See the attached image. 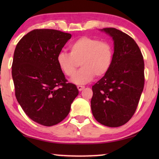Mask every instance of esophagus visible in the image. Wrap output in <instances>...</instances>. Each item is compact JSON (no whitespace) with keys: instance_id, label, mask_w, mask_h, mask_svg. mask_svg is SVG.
Here are the masks:
<instances>
[{"instance_id":"esophagus-1","label":"esophagus","mask_w":159,"mask_h":159,"mask_svg":"<svg viewBox=\"0 0 159 159\" xmlns=\"http://www.w3.org/2000/svg\"><path fill=\"white\" fill-rule=\"evenodd\" d=\"M84 88V86H81V85L77 86V89H78V90H79V91H82Z\"/></svg>"}]
</instances>
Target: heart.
Wrapping results in <instances>:
<instances>
[{
  "mask_svg": "<svg viewBox=\"0 0 159 159\" xmlns=\"http://www.w3.org/2000/svg\"><path fill=\"white\" fill-rule=\"evenodd\" d=\"M70 53L61 52L57 56L58 66L67 77L75 75L79 63L82 68L71 81L76 84H85L92 81L95 75L103 77L112 64L114 50L106 41L83 36L69 45Z\"/></svg>",
  "mask_w": 159,
  "mask_h": 159,
  "instance_id": "heart-1",
  "label": "heart"
}]
</instances>
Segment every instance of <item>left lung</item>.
Instances as JSON below:
<instances>
[{"mask_svg":"<svg viewBox=\"0 0 159 159\" xmlns=\"http://www.w3.org/2000/svg\"><path fill=\"white\" fill-rule=\"evenodd\" d=\"M101 31L114 41V57L107 73L92 87L91 109L101 125L117 127L135 112L144 88V61L131 37L115 28Z\"/></svg>","mask_w":159,"mask_h":159,"instance_id":"8db88e82","label":"left lung"}]
</instances>
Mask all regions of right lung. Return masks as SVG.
Masks as SVG:
<instances>
[{
	"mask_svg": "<svg viewBox=\"0 0 159 159\" xmlns=\"http://www.w3.org/2000/svg\"><path fill=\"white\" fill-rule=\"evenodd\" d=\"M71 37L56 30H34L15 48V95L25 114L40 125L50 127L64 120L79 93L75 84L67 82L56 61Z\"/></svg>",
	"mask_w": 159,
	"mask_h": 159,
	"instance_id": "obj_1",
	"label": "right lung"
}]
</instances>
